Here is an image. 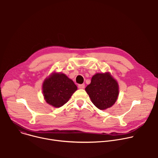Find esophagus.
I'll list each match as a JSON object with an SVG mask.
<instances>
[{"instance_id":"obj_1","label":"esophagus","mask_w":158,"mask_h":158,"mask_svg":"<svg viewBox=\"0 0 158 158\" xmlns=\"http://www.w3.org/2000/svg\"><path fill=\"white\" fill-rule=\"evenodd\" d=\"M84 87H85V84H84L78 85V88H79V89H84Z\"/></svg>"}]
</instances>
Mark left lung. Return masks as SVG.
<instances>
[{
  "label": "left lung",
  "instance_id": "8db88e82",
  "mask_svg": "<svg viewBox=\"0 0 158 158\" xmlns=\"http://www.w3.org/2000/svg\"><path fill=\"white\" fill-rule=\"evenodd\" d=\"M92 102L101 110L113 106L119 96V85L110 73H96L85 89Z\"/></svg>",
  "mask_w": 158,
  "mask_h": 158
}]
</instances>
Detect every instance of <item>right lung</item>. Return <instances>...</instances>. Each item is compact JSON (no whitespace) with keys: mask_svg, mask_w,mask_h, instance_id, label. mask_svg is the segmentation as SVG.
<instances>
[{"mask_svg":"<svg viewBox=\"0 0 158 158\" xmlns=\"http://www.w3.org/2000/svg\"><path fill=\"white\" fill-rule=\"evenodd\" d=\"M77 89L73 80L60 73H52L42 84L45 101L54 107H60L68 102Z\"/></svg>","mask_w":158,"mask_h":158,"instance_id":"add662e5","label":"right lung"}]
</instances>
